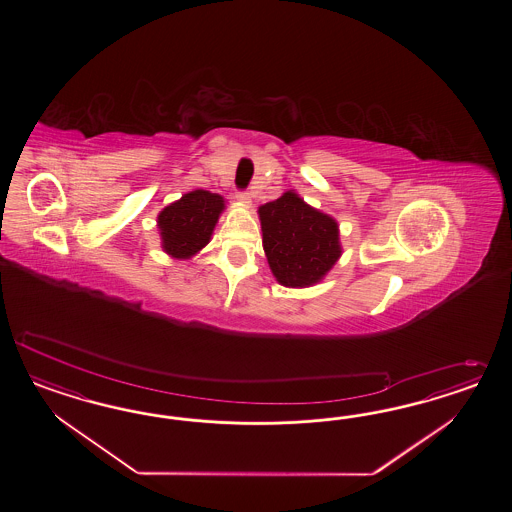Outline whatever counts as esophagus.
I'll return each instance as SVG.
<instances>
[{
    "mask_svg": "<svg viewBox=\"0 0 512 512\" xmlns=\"http://www.w3.org/2000/svg\"><path fill=\"white\" fill-rule=\"evenodd\" d=\"M236 199H238V202H242L244 206H251V195H249L248 191L236 193Z\"/></svg>",
    "mask_w": 512,
    "mask_h": 512,
    "instance_id": "obj_1",
    "label": "esophagus"
}]
</instances>
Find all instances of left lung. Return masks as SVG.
Masks as SVG:
<instances>
[{"instance_id": "obj_1", "label": "left lung", "mask_w": 512, "mask_h": 512, "mask_svg": "<svg viewBox=\"0 0 512 512\" xmlns=\"http://www.w3.org/2000/svg\"><path fill=\"white\" fill-rule=\"evenodd\" d=\"M263 249L279 285L306 289L325 279L340 261V225L289 189L257 210Z\"/></svg>"}]
</instances>
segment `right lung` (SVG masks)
I'll use <instances>...</instances> for the list:
<instances>
[{"label":"right lung","instance_id":"add662e5","mask_svg":"<svg viewBox=\"0 0 512 512\" xmlns=\"http://www.w3.org/2000/svg\"><path fill=\"white\" fill-rule=\"evenodd\" d=\"M225 199L206 189H193L157 214L163 251L178 261L195 257L212 238Z\"/></svg>","mask_w":512,"mask_h":512}]
</instances>
